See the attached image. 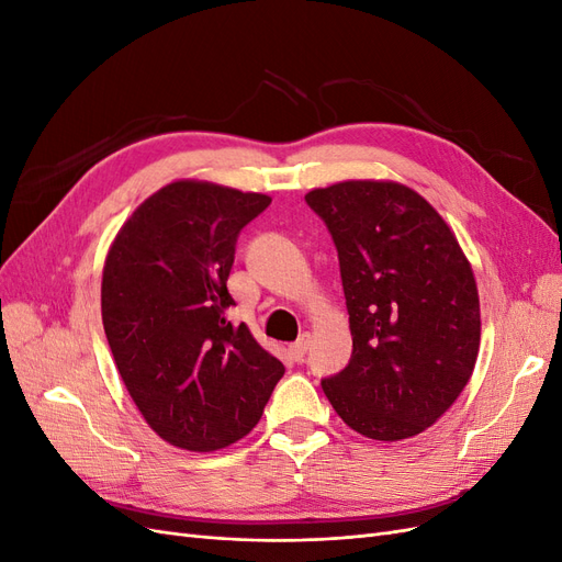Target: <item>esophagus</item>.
Instances as JSON below:
<instances>
[{
	"mask_svg": "<svg viewBox=\"0 0 562 562\" xmlns=\"http://www.w3.org/2000/svg\"><path fill=\"white\" fill-rule=\"evenodd\" d=\"M310 342H312V337L304 333L297 342H293L291 347H288V351H291V359L293 361H302L304 359V353H307V349H310Z\"/></svg>",
	"mask_w": 562,
	"mask_h": 562,
	"instance_id": "34e87169",
	"label": "esophagus"
}]
</instances>
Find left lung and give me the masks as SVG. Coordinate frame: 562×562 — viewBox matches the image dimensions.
<instances>
[{
	"label": "left lung",
	"instance_id": "left-lung-1",
	"mask_svg": "<svg viewBox=\"0 0 562 562\" xmlns=\"http://www.w3.org/2000/svg\"><path fill=\"white\" fill-rule=\"evenodd\" d=\"M304 201L335 241L353 342L323 394L366 438L417 436L462 394L479 359L481 302L467 255L431 203L401 182L347 180Z\"/></svg>",
	"mask_w": 562,
	"mask_h": 562
}]
</instances>
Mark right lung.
<instances>
[{"mask_svg": "<svg viewBox=\"0 0 562 562\" xmlns=\"http://www.w3.org/2000/svg\"><path fill=\"white\" fill-rule=\"evenodd\" d=\"M271 199L203 180L147 196L108 250L103 326L133 403L166 443L213 452L260 422L283 378L246 323L225 312L236 236Z\"/></svg>", "mask_w": 562, "mask_h": 562, "instance_id": "right-lung-1", "label": "right lung"}]
</instances>
